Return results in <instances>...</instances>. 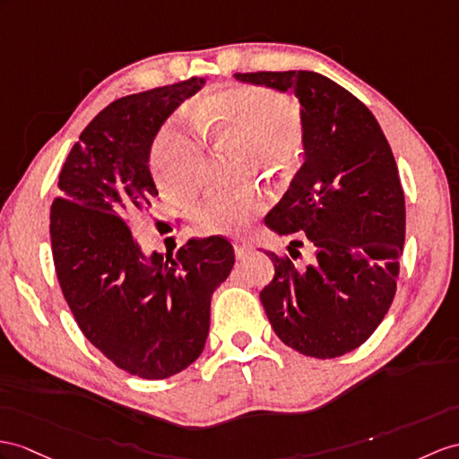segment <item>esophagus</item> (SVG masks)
I'll return each instance as SVG.
<instances>
[{
    "label": "esophagus",
    "instance_id": "1",
    "mask_svg": "<svg viewBox=\"0 0 459 459\" xmlns=\"http://www.w3.org/2000/svg\"><path fill=\"white\" fill-rule=\"evenodd\" d=\"M253 245L247 243V241H236L233 243V251H236V256L238 259H243V256H247V253H251Z\"/></svg>",
    "mask_w": 459,
    "mask_h": 459
}]
</instances>
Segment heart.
Returning <instances> with one entry per match:
<instances>
[{
  "instance_id": "heart-1",
  "label": "heart",
  "mask_w": 459,
  "mask_h": 459,
  "mask_svg": "<svg viewBox=\"0 0 459 459\" xmlns=\"http://www.w3.org/2000/svg\"><path fill=\"white\" fill-rule=\"evenodd\" d=\"M196 130L210 138L243 143L263 169H282L292 161L304 134L301 110L294 99L256 85H236L198 100L188 110ZM203 152L181 126L165 125L152 150V167L160 188L173 198L191 196L200 185ZM256 195L212 193L195 208V221L206 236H231L263 212Z\"/></svg>"
}]
</instances>
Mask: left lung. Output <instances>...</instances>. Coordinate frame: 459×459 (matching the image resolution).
Wrapping results in <instances>:
<instances>
[{"label":"left lung","mask_w":459,"mask_h":459,"mask_svg":"<svg viewBox=\"0 0 459 459\" xmlns=\"http://www.w3.org/2000/svg\"><path fill=\"white\" fill-rule=\"evenodd\" d=\"M236 80L290 91L304 120L306 161L264 221L297 247L309 240L315 261L296 267L288 255L266 251L274 263L261 290L266 317L299 354L342 356L370 339L395 298L405 195L394 152L370 108L325 75L255 72Z\"/></svg>","instance_id":"1"}]
</instances>
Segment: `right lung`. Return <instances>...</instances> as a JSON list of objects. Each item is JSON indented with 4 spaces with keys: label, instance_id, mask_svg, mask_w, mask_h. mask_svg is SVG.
Listing matches in <instances>:
<instances>
[{
    "label": "right lung",
    "instance_id": "obj_1",
    "mask_svg": "<svg viewBox=\"0 0 459 459\" xmlns=\"http://www.w3.org/2000/svg\"><path fill=\"white\" fill-rule=\"evenodd\" d=\"M204 83L191 77L100 110L74 143L50 208L56 276L77 325L117 368L143 379L171 377L198 359L212 294L236 263L218 236L145 256L128 226L158 196L148 165L155 134Z\"/></svg>",
    "mask_w": 459,
    "mask_h": 459
}]
</instances>
